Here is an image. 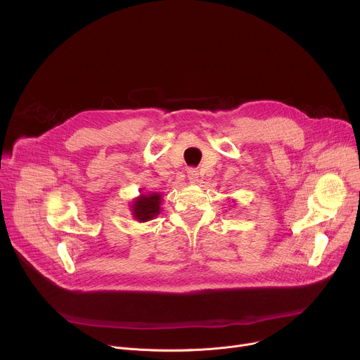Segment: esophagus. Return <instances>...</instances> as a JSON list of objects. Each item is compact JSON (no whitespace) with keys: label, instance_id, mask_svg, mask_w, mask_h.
Wrapping results in <instances>:
<instances>
[{"label":"esophagus","instance_id":"esophagus-1","mask_svg":"<svg viewBox=\"0 0 360 360\" xmlns=\"http://www.w3.org/2000/svg\"><path fill=\"white\" fill-rule=\"evenodd\" d=\"M188 179L191 182H197L198 181V171L195 168H189L188 169Z\"/></svg>","mask_w":360,"mask_h":360}]
</instances>
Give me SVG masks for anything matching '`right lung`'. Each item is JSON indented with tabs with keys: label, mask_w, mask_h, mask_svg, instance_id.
Segmentation results:
<instances>
[{
	"label": "right lung",
	"mask_w": 360,
	"mask_h": 360,
	"mask_svg": "<svg viewBox=\"0 0 360 360\" xmlns=\"http://www.w3.org/2000/svg\"><path fill=\"white\" fill-rule=\"evenodd\" d=\"M160 211V195L150 193L142 195V197L134 204V215L138 221H149L156 217Z\"/></svg>",
	"instance_id": "obj_1"
}]
</instances>
